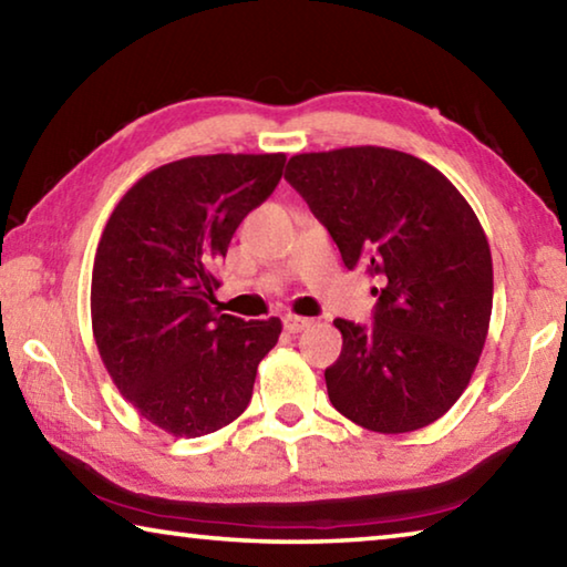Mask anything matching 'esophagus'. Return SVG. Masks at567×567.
Wrapping results in <instances>:
<instances>
[{
	"label": "esophagus",
	"mask_w": 567,
	"mask_h": 567,
	"mask_svg": "<svg viewBox=\"0 0 567 567\" xmlns=\"http://www.w3.org/2000/svg\"><path fill=\"white\" fill-rule=\"evenodd\" d=\"M312 324L310 318H297V315H287L285 318V330L287 332H302Z\"/></svg>",
	"instance_id": "34e87169"
}]
</instances>
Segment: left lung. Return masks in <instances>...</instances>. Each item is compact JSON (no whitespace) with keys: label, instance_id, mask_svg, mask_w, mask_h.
Listing matches in <instances>:
<instances>
[{"label":"left lung","instance_id":"left-lung-1","mask_svg":"<svg viewBox=\"0 0 567 567\" xmlns=\"http://www.w3.org/2000/svg\"><path fill=\"white\" fill-rule=\"evenodd\" d=\"M285 179L328 227L348 270L380 287L372 324L338 318L332 408L372 433H412L463 395L493 312V257L443 172L388 147L295 155Z\"/></svg>","mask_w":567,"mask_h":567}]
</instances>
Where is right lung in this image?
<instances>
[{
	"instance_id": "obj_1",
	"label": "right lung",
	"mask_w": 567,
	"mask_h": 567,
	"mask_svg": "<svg viewBox=\"0 0 567 567\" xmlns=\"http://www.w3.org/2000/svg\"><path fill=\"white\" fill-rule=\"evenodd\" d=\"M285 155H205L142 177L114 207L92 270V330L130 405L175 437L243 415L282 332L215 310V267L272 195Z\"/></svg>"
}]
</instances>
